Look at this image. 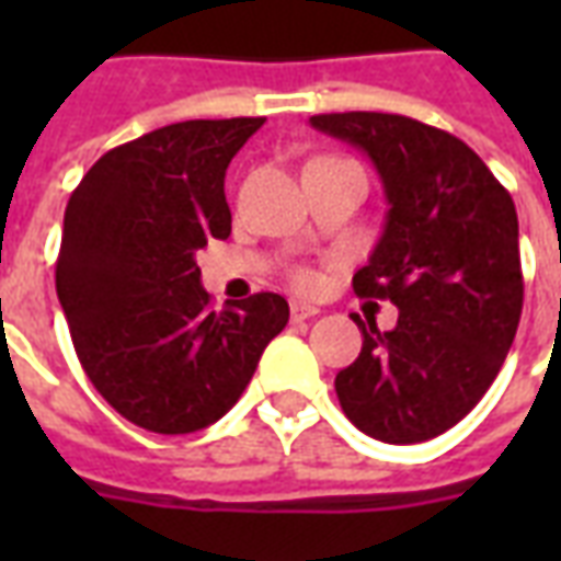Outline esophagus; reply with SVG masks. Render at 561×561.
Here are the masks:
<instances>
[{"label": "esophagus", "mask_w": 561, "mask_h": 561, "mask_svg": "<svg viewBox=\"0 0 561 561\" xmlns=\"http://www.w3.org/2000/svg\"><path fill=\"white\" fill-rule=\"evenodd\" d=\"M318 316V306H309V304H291V318L294 321H306V318H316Z\"/></svg>", "instance_id": "34e87169"}]
</instances>
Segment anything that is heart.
Returning a JSON list of instances; mask_svg holds the SVG:
<instances>
[{"instance_id": "heart-1", "label": "heart", "mask_w": 561, "mask_h": 561, "mask_svg": "<svg viewBox=\"0 0 561 561\" xmlns=\"http://www.w3.org/2000/svg\"><path fill=\"white\" fill-rule=\"evenodd\" d=\"M312 273H306V270H300V273H297V276H294V285H297V288H312Z\"/></svg>"}]
</instances>
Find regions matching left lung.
Here are the masks:
<instances>
[{
  "label": "left lung",
  "mask_w": 561,
  "mask_h": 561,
  "mask_svg": "<svg viewBox=\"0 0 561 561\" xmlns=\"http://www.w3.org/2000/svg\"><path fill=\"white\" fill-rule=\"evenodd\" d=\"M312 128L364 149L388 216L357 297L390 300L397 328L354 316L364 348L336 376L345 417L388 445L435 438L481 402L523 312L514 201L481 156L400 114H318Z\"/></svg>",
  "instance_id": "obj_1"
}]
</instances>
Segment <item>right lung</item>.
Returning <instances> with one entry per match:
<instances>
[{
    "label": "right lung",
    "mask_w": 561,
    "mask_h": 561,
    "mask_svg": "<svg viewBox=\"0 0 561 561\" xmlns=\"http://www.w3.org/2000/svg\"><path fill=\"white\" fill-rule=\"evenodd\" d=\"M264 116L185 119L104 152L71 192L56 294L95 390L149 433H197L231 412L288 304L209 309L195 255L228 240L225 171Z\"/></svg>",
    "instance_id": "right-lung-1"
}]
</instances>
